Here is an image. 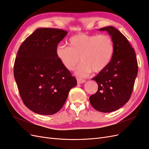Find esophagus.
I'll return each mask as SVG.
<instances>
[{
  "instance_id": "34e87169",
  "label": "esophagus",
  "mask_w": 149,
  "mask_h": 149,
  "mask_svg": "<svg viewBox=\"0 0 149 149\" xmlns=\"http://www.w3.org/2000/svg\"><path fill=\"white\" fill-rule=\"evenodd\" d=\"M77 82H78V84H82L85 83L86 81L84 79H82L81 78H77Z\"/></svg>"
}]
</instances>
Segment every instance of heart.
I'll list each match as a JSON object with an SVG mask.
<instances>
[{
	"label": "heart",
	"mask_w": 149,
	"mask_h": 149,
	"mask_svg": "<svg viewBox=\"0 0 149 149\" xmlns=\"http://www.w3.org/2000/svg\"><path fill=\"white\" fill-rule=\"evenodd\" d=\"M70 46L59 45L56 55L61 64L69 71L76 69L79 77L88 76L92 71L99 73L109 65L114 55V43L110 36L78 34L70 38Z\"/></svg>",
	"instance_id": "1"
}]
</instances>
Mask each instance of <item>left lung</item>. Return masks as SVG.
I'll return each mask as SVG.
<instances>
[{"label": "left lung", "instance_id": "8db88e82", "mask_svg": "<svg viewBox=\"0 0 149 149\" xmlns=\"http://www.w3.org/2000/svg\"><path fill=\"white\" fill-rule=\"evenodd\" d=\"M107 31L114 43L111 61L106 68L92 79L98 84L97 91L89 97L91 106L102 112L119 109L131 96L137 73L136 53L127 39L112 26L99 29Z\"/></svg>", "mask_w": 149, "mask_h": 149}]
</instances>
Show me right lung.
<instances>
[{"instance_id":"right-lung-1","label":"right lung","mask_w":149,"mask_h":149,"mask_svg":"<svg viewBox=\"0 0 149 149\" xmlns=\"http://www.w3.org/2000/svg\"><path fill=\"white\" fill-rule=\"evenodd\" d=\"M65 30L40 28L22 43L15 60L13 74L24 104L42 115L59 111L77 81L56 55Z\"/></svg>"}]
</instances>
